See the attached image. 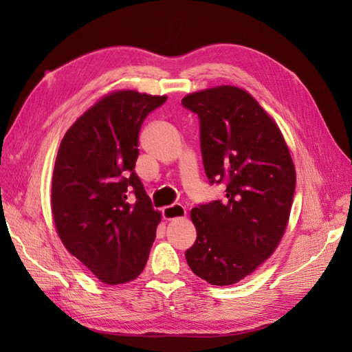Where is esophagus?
I'll return each mask as SVG.
<instances>
[{
	"mask_svg": "<svg viewBox=\"0 0 352 352\" xmlns=\"http://www.w3.org/2000/svg\"><path fill=\"white\" fill-rule=\"evenodd\" d=\"M162 214L166 221L183 219L186 216V208L182 204H172V206H168V207H163Z\"/></svg>",
	"mask_w": 352,
	"mask_h": 352,
	"instance_id": "esophagus-1",
	"label": "esophagus"
}]
</instances>
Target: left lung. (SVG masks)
Masks as SVG:
<instances>
[{
	"label": "left lung",
	"instance_id": "8db88e82",
	"mask_svg": "<svg viewBox=\"0 0 352 352\" xmlns=\"http://www.w3.org/2000/svg\"><path fill=\"white\" fill-rule=\"evenodd\" d=\"M182 104L199 116L207 178L227 184L226 198L192 208L197 241L186 260L199 278L230 286L280 245L294 201L295 164L280 126L245 89H204Z\"/></svg>",
	"mask_w": 352,
	"mask_h": 352
}]
</instances>
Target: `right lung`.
<instances>
[{
  "mask_svg": "<svg viewBox=\"0 0 352 352\" xmlns=\"http://www.w3.org/2000/svg\"><path fill=\"white\" fill-rule=\"evenodd\" d=\"M168 100L130 89L104 95L63 136L51 183V212L65 248L104 284L144 271L162 213L134 174L139 131Z\"/></svg>",
  "mask_w": 352,
  "mask_h": 352,
  "instance_id": "obj_1",
  "label": "right lung"
}]
</instances>
